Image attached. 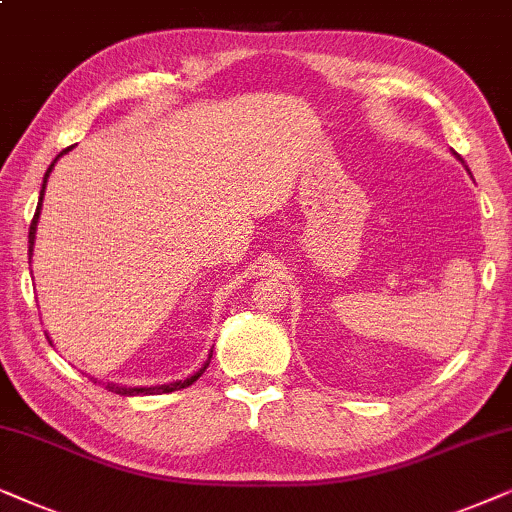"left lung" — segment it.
Returning a JSON list of instances; mask_svg holds the SVG:
<instances>
[{"label": "left lung", "mask_w": 512, "mask_h": 512, "mask_svg": "<svg viewBox=\"0 0 512 512\" xmlns=\"http://www.w3.org/2000/svg\"><path fill=\"white\" fill-rule=\"evenodd\" d=\"M454 156H456V159H459V161L463 163V159H461V156H459V154H456V152H454Z\"/></svg>", "instance_id": "obj_1"}]
</instances>
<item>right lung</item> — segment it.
Returning a JSON list of instances; mask_svg holds the SVG:
<instances>
[{
    "label": "right lung",
    "mask_w": 512,
    "mask_h": 512,
    "mask_svg": "<svg viewBox=\"0 0 512 512\" xmlns=\"http://www.w3.org/2000/svg\"><path fill=\"white\" fill-rule=\"evenodd\" d=\"M72 147H67V149H63V152H60L56 159H53V163L49 166V170H46V175H44V185H42V192H39V203H37V213H34V217H32V222H30V236H27V243H30V248H27V255H30V260H32V245H34V234H37V222H39V213H42V201H44V189H46V180H49V175H51V170H53V166H56V161L60 159V156L63 154H67L70 152ZM210 356H213V353H210ZM210 356H208V360L206 363H203V367L199 372H194L192 377H187V379H182V381H173V384H161V386H133V388H128V386H117V384H107V388L112 393H119V395H154V393H173V391H180V388H187V386H192L196 379L201 377L203 372H206V367L210 365ZM95 381V379H93Z\"/></svg>",
    "instance_id": "right-lung-1"
}]
</instances>
